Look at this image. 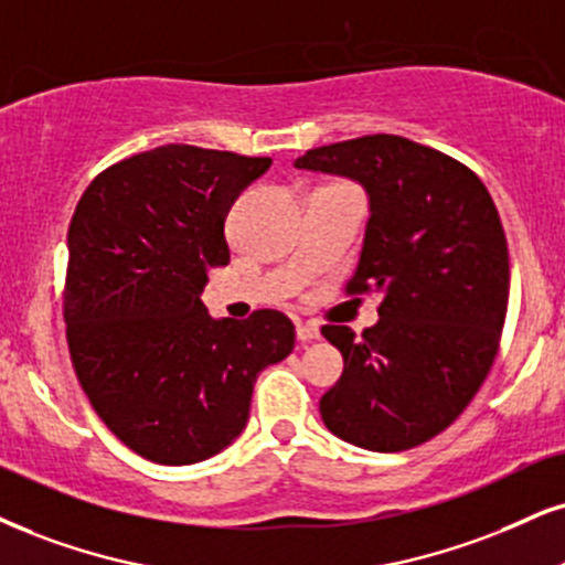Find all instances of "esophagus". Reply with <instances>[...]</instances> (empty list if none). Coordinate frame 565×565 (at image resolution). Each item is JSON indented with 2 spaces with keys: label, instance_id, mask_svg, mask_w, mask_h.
Returning <instances> with one entry per match:
<instances>
[{
  "label": "esophagus",
  "instance_id": "esophagus-1",
  "mask_svg": "<svg viewBox=\"0 0 565 565\" xmlns=\"http://www.w3.org/2000/svg\"><path fill=\"white\" fill-rule=\"evenodd\" d=\"M296 335L301 343H311V340H317L322 332H319V327L315 322H296Z\"/></svg>",
  "mask_w": 565,
  "mask_h": 565
}]
</instances>
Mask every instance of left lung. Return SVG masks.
Returning a JSON list of instances; mask_svg holds the SVG:
<instances>
[{
    "instance_id": "1",
    "label": "left lung",
    "mask_w": 565,
    "mask_h": 565,
    "mask_svg": "<svg viewBox=\"0 0 565 565\" xmlns=\"http://www.w3.org/2000/svg\"><path fill=\"white\" fill-rule=\"evenodd\" d=\"M296 167L366 188L372 214L345 290L382 294L361 338L322 327L345 364L322 419L359 448H416L461 416L495 361L511 282L495 201L458 159L401 136L319 146Z\"/></svg>"
}]
</instances>
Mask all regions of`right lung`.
<instances>
[{
  "label": "right lung",
  "instance_id": "1",
  "mask_svg": "<svg viewBox=\"0 0 565 565\" xmlns=\"http://www.w3.org/2000/svg\"><path fill=\"white\" fill-rule=\"evenodd\" d=\"M269 157L170 143L99 172L67 230L65 332L99 419L164 466L241 435L262 369L294 351L282 311L214 319L206 271L230 264L225 220Z\"/></svg>",
  "mask_w": 565,
  "mask_h": 565
}]
</instances>
